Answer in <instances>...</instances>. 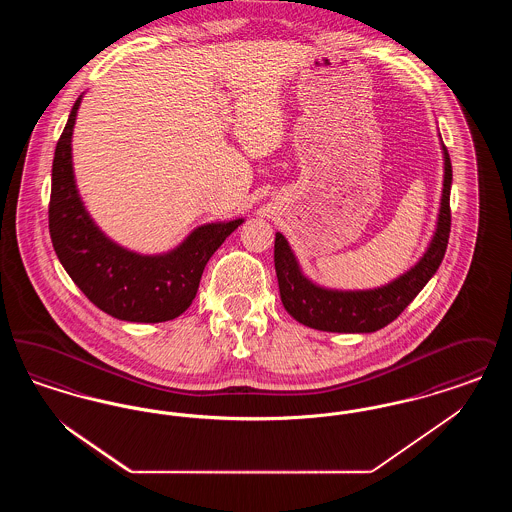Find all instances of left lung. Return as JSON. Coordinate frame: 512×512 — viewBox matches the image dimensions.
<instances>
[{"mask_svg":"<svg viewBox=\"0 0 512 512\" xmlns=\"http://www.w3.org/2000/svg\"><path fill=\"white\" fill-rule=\"evenodd\" d=\"M445 176H443V194L439 207L438 228L432 238V244L424 257L409 272L393 280L388 286L365 290V292H338L324 290L307 280L293 257L292 249L286 238L278 232L274 240V267L280 286V297L286 311L297 322L322 330V332H349L366 334L376 332L388 326L399 317L407 305L413 301L428 280L436 274L445 249L449 244L451 232V159L447 147L443 146Z\"/></svg>","mask_w":512,"mask_h":512,"instance_id":"8db88e82","label":"left lung"}]
</instances>
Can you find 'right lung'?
Masks as SVG:
<instances>
[{"label":"right lung","mask_w":512,"mask_h":512,"mask_svg":"<svg viewBox=\"0 0 512 512\" xmlns=\"http://www.w3.org/2000/svg\"><path fill=\"white\" fill-rule=\"evenodd\" d=\"M80 99L53 157L48 211L53 249L74 284L103 313L128 322L180 317L194 301L207 261L244 220L199 226L167 255H138L113 244L86 213L74 184L71 138Z\"/></svg>","instance_id":"add662e5"}]
</instances>
